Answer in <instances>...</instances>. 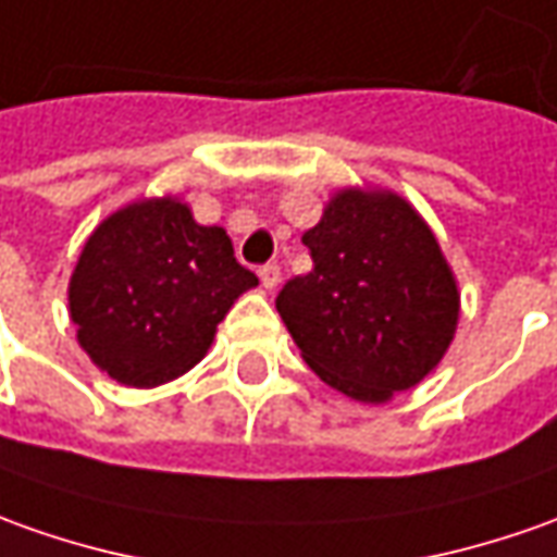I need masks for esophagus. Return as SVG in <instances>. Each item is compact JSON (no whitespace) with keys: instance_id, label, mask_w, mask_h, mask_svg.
<instances>
[{"instance_id":"obj_1","label":"esophagus","mask_w":557,"mask_h":557,"mask_svg":"<svg viewBox=\"0 0 557 557\" xmlns=\"http://www.w3.org/2000/svg\"><path fill=\"white\" fill-rule=\"evenodd\" d=\"M259 280H262V286L268 293H274L280 286V264H264V268H259Z\"/></svg>"}]
</instances>
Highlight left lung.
I'll return each mask as SVG.
<instances>
[{"instance_id":"obj_1","label":"left lung","mask_w":557,"mask_h":557,"mask_svg":"<svg viewBox=\"0 0 557 557\" xmlns=\"http://www.w3.org/2000/svg\"><path fill=\"white\" fill-rule=\"evenodd\" d=\"M305 277L277 295L301 359L344 396L381 406L448 354L460 289L433 228L389 188H338L301 234Z\"/></svg>"}]
</instances>
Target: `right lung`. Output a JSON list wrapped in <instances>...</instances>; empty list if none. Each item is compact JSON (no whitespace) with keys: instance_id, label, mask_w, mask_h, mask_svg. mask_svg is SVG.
Returning <instances> with one entry per match:
<instances>
[{"instance_id":"right-lung-1","label":"right lung","mask_w":557,"mask_h":557,"mask_svg":"<svg viewBox=\"0 0 557 557\" xmlns=\"http://www.w3.org/2000/svg\"><path fill=\"white\" fill-rule=\"evenodd\" d=\"M259 277L228 231L198 225L173 195L124 203L90 231L70 277V320L90 362L124 387L176 381Z\"/></svg>"}]
</instances>
